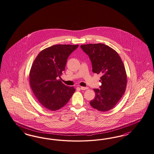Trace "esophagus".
Segmentation results:
<instances>
[{"label":"esophagus","mask_w":154,"mask_h":154,"mask_svg":"<svg viewBox=\"0 0 154 154\" xmlns=\"http://www.w3.org/2000/svg\"><path fill=\"white\" fill-rule=\"evenodd\" d=\"M80 88H81V90H86V89H88V87H83V86H81Z\"/></svg>","instance_id":"1"}]
</instances>
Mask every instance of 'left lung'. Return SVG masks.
<instances>
[{
    "label": "left lung",
    "mask_w": 154,
    "mask_h": 154,
    "mask_svg": "<svg viewBox=\"0 0 154 154\" xmlns=\"http://www.w3.org/2000/svg\"><path fill=\"white\" fill-rule=\"evenodd\" d=\"M89 56L92 72L100 74V89H94V99L90 101L100 111L111 109L122 97L127 86V75L123 61L117 52L103 43L81 45Z\"/></svg>",
    "instance_id": "1"
}]
</instances>
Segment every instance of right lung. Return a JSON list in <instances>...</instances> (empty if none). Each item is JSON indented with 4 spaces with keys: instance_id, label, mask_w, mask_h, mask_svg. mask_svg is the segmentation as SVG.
Returning <instances> with one entry per match:
<instances>
[{
    "instance_id": "1",
    "label": "right lung",
    "mask_w": 154,
    "mask_h": 154,
    "mask_svg": "<svg viewBox=\"0 0 154 154\" xmlns=\"http://www.w3.org/2000/svg\"><path fill=\"white\" fill-rule=\"evenodd\" d=\"M79 45H55L41 51L32 63L30 72L31 89L39 103L51 111L66 104L75 92L73 87L62 83L69 56Z\"/></svg>"
}]
</instances>
